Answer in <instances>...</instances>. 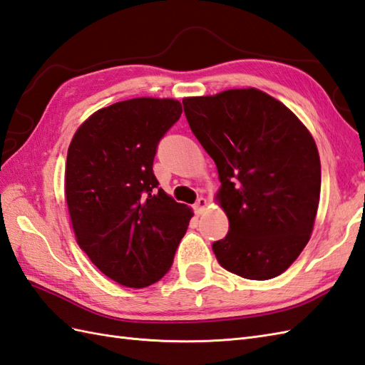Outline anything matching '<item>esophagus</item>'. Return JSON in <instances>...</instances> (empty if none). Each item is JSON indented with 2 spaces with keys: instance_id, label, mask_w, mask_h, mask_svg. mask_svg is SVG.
I'll list each match as a JSON object with an SVG mask.
<instances>
[{
  "instance_id": "obj_1",
  "label": "esophagus",
  "mask_w": 365,
  "mask_h": 365,
  "mask_svg": "<svg viewBox=\"0 0 365 365\" xmlns=\"http://www.w3.org/2000/svg\"><path fill=\"white\" fill-rule=\"evenodd\" d=\"M206 206H207V200L206 198H198L197 202L193 204V212L197 213V215H201V213L206 210Z\"/></svg>"
}]
</instances>
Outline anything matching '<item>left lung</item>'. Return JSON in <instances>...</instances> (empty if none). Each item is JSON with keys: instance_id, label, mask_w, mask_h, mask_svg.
<instances>
[{"instance_id": "8db88e82", "label": "left lung", "mask_w": 365, "mask_h": 365, "mask_svg": "<svg viewBox=\"0 0 365 365\" xmlns=\"http://www.w3.org/2000/svg\"><path fill=\"white\" fill-rule=\"evenodd\" d=\"M190 130L215 161L229 232L218 263L251 280L287 271L307 246L321 195L313 136L263 91L229 90L182 101Z\"/></svg>"}]
</instances>
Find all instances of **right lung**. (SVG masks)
<instances>
[{
	"instance_id": "obj_1",
	"label": "right lung",
	"mask_w": 365,
	"mask_h": 365,
	"mask_svg": "<svg viewBox=\"0 0 365 365\" xmlns=\"http://www.w3.org/2000/svg\"><path fill=\"white\" fill-rule=\"evenodd\" d=\"M173 99H130L80 125L66 158V202L78 246L106 277L145 288L170 269L192 210L159 187V140L181 118Z\"/></svg>"
}]
</instances>
